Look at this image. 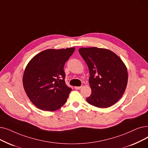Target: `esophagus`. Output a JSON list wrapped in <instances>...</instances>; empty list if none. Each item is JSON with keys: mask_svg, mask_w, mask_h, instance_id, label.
<instances>
[{"mask_svg": "<svg viewBox=\"0 0 148 148\" xmlns=\"http://www.w3.org/2000/svg\"><path fill=\"white\" fill-rule=\"evenodd\" d=\"M81 88H82V86H75L74 87V88L75 89H81Z\"/></svg>", "mask_w": 148, "mask_h": 148, "instance_id": "esophagus-1", "label": "esophagus"}]
</instances>
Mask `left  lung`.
Wrapping results in <instances>:
<instances>
[{
  "label": "left lung",
  "mask_w": 148,
  "mask_h": 148,
  "mask_svg": "<svg viewBox=\"0 0 148 148\" xmlns=\"http://www.w3.org/2000/svg\"><path fill=\"white\" fill-rule=\"evenodd\" d=\"M79 52L89 71L92 92L87 102L100 108L111 106L122 97L127 85V71L124 63L106 49L82 48Z\"/></svg>",
  "instance_id": "1"
}]
</instances>
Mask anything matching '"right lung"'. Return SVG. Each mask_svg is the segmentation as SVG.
<instances>
[{"mask_svg":"<svg viewBox=\"0 0 148 148\" xmlns=\"http://www.w3.org/2000/svg\"><path fill=\"white\" fill-rule=\"evenodd\" d=\"M74 51L75 48L47 49L28 63L23 76V88L38 108L54 111L66 103L72 89L66 85L63 68Z\"/></svg>","mask_w":148,"mask_h":148,"instance_id":"add662e5","label":"right lung"}]
</instances>
